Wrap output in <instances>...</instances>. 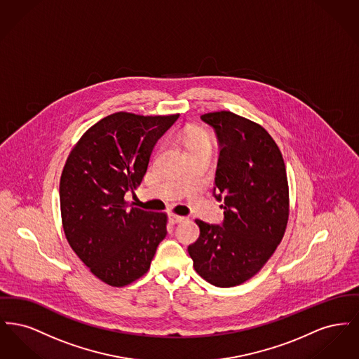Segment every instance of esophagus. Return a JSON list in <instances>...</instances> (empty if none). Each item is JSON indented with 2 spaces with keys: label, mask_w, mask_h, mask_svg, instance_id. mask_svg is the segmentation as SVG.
I'll return each mask as SVG.
<instances>
[{
  "label": "esophagus",
  "mask_w": 359,
  "mask_h": 359,
  "mask_svg": "<svg viewBox=\"0 0 359 359\" xmlns=\"http://www.w3.org/2000/svg\"><path fill=\"white\" fill-rule=\"evenodd\" d=\"M168 219L171 223H180L184 221V217H180V215H176V214H170Z\"/></svg>",
  "instance_id": "34e87169"
}]
</instances>
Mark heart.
<instances>
[{"label": "heart", "mask_w": 359, "mask_h": 359, "mask_svg": "<svg viewBox=\"0 0 359 359\" xmlns=\"http://www.w3.org/2000/svg\"><path fill=\"white\" fill-rule=\"evenodd\" d=\"M184 144L187 149H192L196 147H210V137L205 132L199 130H191L184 136Z\"/></svg>", "instance_id": "obj_1"}]
</instances>
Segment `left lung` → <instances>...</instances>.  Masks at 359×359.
Masks as SVG:
<instances>
[{
	"instance_id": "obj_1",
	"label": "left lung",
	"mask_w": 359,
	"mask_h": 359,
	"mask_svg": "<svg viewBox=\"0 0 359 359\" xmlns=\"http://www.w3.org/2000/svg\"><path fill=\"white\" fill-rule=\"evenodd\" d=\"M221 152L214 196L222 226L195 222L201 236L188 246L196 273L215 287H236L261 271L284 237L290 189L283 154L256 122L231 111L203 114Z\"/></svg>"
}]
</instances>
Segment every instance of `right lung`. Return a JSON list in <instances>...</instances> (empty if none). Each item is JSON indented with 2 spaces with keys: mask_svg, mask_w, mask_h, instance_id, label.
<instances>
[{
  "mask_svg": "<svg viewBox=\"0 0 359 359\" xmlns=\"http://www.w3.org/2000/svg\"><path fill=\"white\" fill-rule=\"evenodd\" d=\"M177 118L110 114L67 157L59 187L66 238L90 272L111 287L147 273L167 236V214L129 208L123 196L140 186L156 142Z\"/></svg>",
  "mask_w": 359,
  "mask_h": 359,
  "instance_id": "obj_1",
  "label": "right lung"
}]
</instances>
